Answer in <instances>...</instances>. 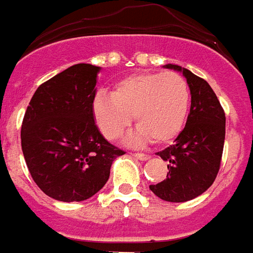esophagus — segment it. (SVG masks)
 Segmentation results:
<instances>
[{
    "mask_svg": "<svg viewBox=\"0 0 253 253\" xmlns=\"http://www.w3.org/2000/svg\"><path fill=\"white\" fill-rule=\"evenodd\" d=\"M133 156L136 158V159H139V160H148L151 156L147 154H133Z\"/></svg>",
    "mask_w": 253,
    "mask_h": 253,
    "instance_id": "esophagus-1",
    "label": "esophagus"
}]
</instances>
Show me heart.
<instances>
[{
  "instance_id": "1",
  "label": "heart",
  "mask_w": 253,
  "mask_h": 253,
  "mask_svg": "<svg viewBox=\"0 0 253 253\" xmlns=\"http://www.w3.org/2000/svg\"><path fill=\"white\" fill-rule=\"evenodd\" d=\"M190 98L189 84L180 74L139 73L119 81L110 95L97 94L91 110L95 124L108 140L119 139L133 116L139 126L129 136L132 144H143L149 139L165 144L183 128Z\"/></svg>"
}]
</instances>
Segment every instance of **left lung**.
Here are the masks:
<instances>
[{
    "instance_id": "8db88e82",
    "label": "left lung",
    "mask_w": 253,
    "mask_h": 253,
    "mask_svg": "<svg viewBox=\"0 0 253 253\" xmlns=\"http://www.w3.org/2000/svg\"><path fill=\"white\" fill-rule=\"evenodd\" d=\"M182 71L189 84L191 106L186 126L174 144L158 152L169 162L167 178L149 189L169 202H186L213 185L220 171L225 140V112L217 95L205 79L187 68L167 64Z\"/></svg>"
}]
</instances>
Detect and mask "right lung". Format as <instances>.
Returning a JSON list of instances; mask_svg holds the SVG:
<instances>
[{
  "label": "right lung",
  "instance_id": "right-lung-1",
  "mask_svg": "<svg viewBox=\"0 0 253 253\" xmlns=\"http://www.w3.org/2000/svg\"><path fill=\"white\" fill-rule=\"evenodd\" d=\"M99 67L74 64L38 87L24 114L21 148L35 183L63 202L84 201L108 182L123 149L110 144L94 123Z\"/></svg>",
  "mask_w": 253,
  "mask_h": 253
}]
</instances>
